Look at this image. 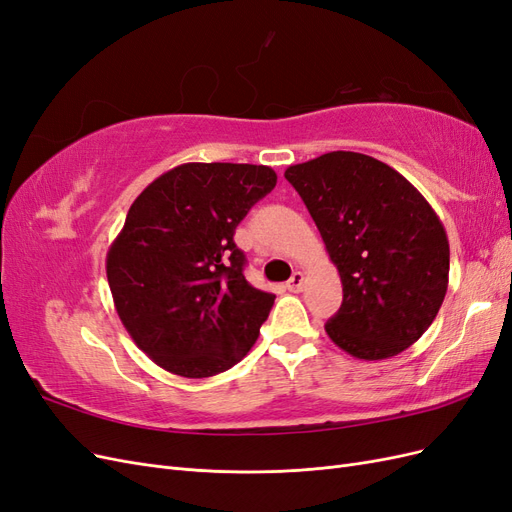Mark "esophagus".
Instances as JSON below:
<instances>
[{"mask_svg": "<svg viewBox=\"0 0 512 512\" xmlns=\"http://www.w3.org/2000/svg\"><path fill=\"white\" fill-rule=\"evenodd\" d=\"M303 286H305V275H303L301 271H294L290 280L286 282V288H288L290 292H301Z\"/></svg>", "mask_w": 512, "mask_h": 512, "instance_id": "obj_1", "label": "esophagus"}]
</instances>
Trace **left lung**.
<instances>
[{"label":"left lung","mask_w":512,"mask_h":512,"mask_svg":"<svg viewBox=\"0 0 512 512\" xmlns=\"http://www.w3.org/2000/svg\"><path fill=\"white\" fill-rule=\"evenodd\" d=\"M342 277L344 301L324 324L333 344L365 361L404 352L448 288L446 230L414 185L365 153L331 151L288 166Z\"/></svg>","instance_id":"left-lung-1"}]
</instances>
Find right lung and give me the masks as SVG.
Segmentation results:
<instances>
[{
  "mask_svg": "<svg viewBox=\"0 0 512 512\" xmlns=\"http://www.w3.org/2000/svg\"><path fill=\"white\" fill-rule=\"evenodd\" d=\"M275 183L269 166L190 162L132 203L106 277L134 344L170 374H222L256 344L275 294L245 280L232 237Z\"/></svg>",
  "mask_w": 512,
  "mask_h": 512,
  "instance_id": "right-lung-1",
  "label": "right lung"
}]
</instances>
